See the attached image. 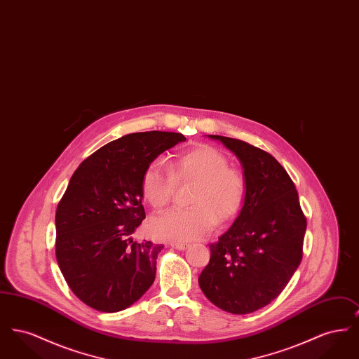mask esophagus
Listing matches in <instances>:
<instances>
[{
    "mask_svg": "<svg viewBox=\"0 0 359 359\" xmlns=\"http://www.w3.org/2000/svg\"><path fill=\"white\" fill-rule=\"evenodd\" d=\"M172 248H175V249H177V250H184V249H187V243H179V242H172L171 243Z\"/></svg>",
    "mask_w": 359,
    "mask_h": 359,
    "instance_id": "esophagus-1",
    "label": "esophagus"
}]
</instances>
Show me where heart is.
Segmentation results:
<instances>
[{"label":"heart","mask_w":359,"mask_h":359,"mask_svg":"<svg viewBox=\"0 0 359 359\" xmlns=\"http://www.w3.org/2000/svg\"><path fill=\"white\" fill-rule=\"evenodd\" d=\"M177 182H196L188 208L170 210L151 223L157 238L175 242L196 241L208 236L219 221L233 219L242 208L246 182L242 172L230 167L226 154L214 147L199 145L170 163H151L141 177L142 198L156 210L171 203Z\"/></svg>","instance_id":"1"}]
</instances>
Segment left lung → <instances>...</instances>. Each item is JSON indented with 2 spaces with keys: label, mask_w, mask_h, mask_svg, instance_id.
Returning <instances> with one entry per match:
<instances>
[{
  "label": "left lung",
  "mask_w": 359,
  "mask_h": 359,
  "mask_svg": "<svg viewBox=\"0 0 359 359\" xmlns=\"http://www.w3.org/2000/svg\"><path fill=\"white\" fill-rule=\"evenodd\" d=\"M208 137L238 157L246 194L237 219L210 245L199 285L223 311L252 313L272 303L299 268L307 219L290 175L272 154L237 138Z\"/></svg>",
  "instance_id": "8db88e82"
}]
</instances>
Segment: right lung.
Wrapping results in <instances>:
<instances>
[{"label":"right lung","instance_id":"obj_1","mask_svg":"<svg viewBox=\"0 0 359 359\" xmlns=\"http://www.w3.org/2000/svg\"><path fill=\"white\" fill-rule=\"evenodd\" d=\"M182 133L141 132L114 140L76 168L56 208V259L69 290L88 307L118 312L149 290L163 245L137 242L145 219L141 177Z\"/></svg>","mask_w":359,"mask_h":359}]
</instances>
